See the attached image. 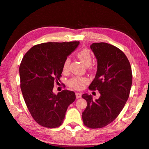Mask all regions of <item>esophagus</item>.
I'll list each match as a JSON object with an SVG mask.
<instances>
[{
	"label": "esophagus",
	"instance_id": "esophagus-1",
	"mask_svg": "<svg viewBox=\"0 0 149 149\" xmlns=\"http://www.w3.org/2000/svg\"><path fill=\"white\" fill-rule=\"evenodd\" d=\"M76 97L77 99H79L80 97H81V93H76Z\"/></svg>",
	"mask_w": 149,
	"mask_h": 149
}]
</instances>
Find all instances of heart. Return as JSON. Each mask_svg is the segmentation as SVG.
<instances>
[{
    "label": "heart",
    "mask_w": 149,
    "mask_h": 149,
    "mask_svg": "<svg viewBox=\"0 0 149 149\" xmlns=\"http://www.w3.org/2000/svg\"><path fill=\"white\" fill-rule=\"evenodd\" d=\"M77 56L81 61L82 63L86 66H89L92 63V55L89 49L88 48H83L77 53ZM70 58H66L63 64V71H67L69 69L70 65ZM89 79L86 77L82 76H75L68 81V85L70 87L77 90H81L84 88L85 85L88 84Z\"/></svg>",
    "instance_id": "1"
}]
</instances>
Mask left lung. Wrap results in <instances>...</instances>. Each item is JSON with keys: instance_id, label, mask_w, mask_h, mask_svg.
<instances>
[{"instance_id": "8db88e82", "label": "left lung", "mask_w": 149, "mask_h": 149, "mask_svg": "<svg viewBox=\"0 0 149 149\" xmlns=\"http://www.w3.org/2000/svg\"><path fill=\"white\" fill-rule=\"evenodd\" d=\"M90 48L97 60L95 78L90 90H98L100 96L93 100L91 95L82 97L87 106L82 113L84 125L99 129L111 123L123 110L129 96L132 83L130 63L123 52L107 43H94Z\"/></svg>"}]
</instances>
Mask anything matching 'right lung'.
<instances>
[{
	"label": "right lung",
	"mask_w": 149,
	"mask_h": 149,
	"mask_svg": "<svg viewBox=\"0 0 149 149\" xmlns=\"http://www.w3.org/2000/svg\"><path fill=\"white\" fill-rule=\"evenodd\" d=\"M79 44L70 42L36 45L22 58L19 67L22 95L32 118L43 127L60 126L68 107L75 100L74 92L65 89L56 95L53 88L54 83L60 81L65 60Z\"/></svg>",
	"instance_id": "right-lung-1"
}]
</instances>
